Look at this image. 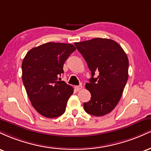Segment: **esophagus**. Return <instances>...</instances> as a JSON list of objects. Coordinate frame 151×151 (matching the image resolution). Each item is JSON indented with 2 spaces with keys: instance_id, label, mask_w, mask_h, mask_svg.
Wrapping results in <instances>:
<instances>
[{
  "instance_id": "obj_1",
  "label": "esophagus",
  "mask_w": 151,
  "mask_h": 151,
  "mask_svg": "<svg viewBox=\"0 0 151 151\" xmlns=\"http://www.w3.org/2000/svg\"><path fill=\"white\" fill-rule=\"evenodd\" d=\"M74 89L77 91H79L80 90L82 89V86L81 85H79V86H75V87H74Z\"/></svg>"
}]
</instances>
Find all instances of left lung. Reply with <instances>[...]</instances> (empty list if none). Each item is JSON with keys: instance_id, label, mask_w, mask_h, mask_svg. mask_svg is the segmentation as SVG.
<instances>
[{"instance_id": "obj_1", "label": "left lung", "mask_w": 151, "mask_h": 151, "mask_svg": "<svg viewBox=\"0 0 151 151\" xmlns=\"http://www.w3.org/2000/svg\"><path fill=\"white\" fill-rule=\"evenodd\" d=\"M78 51L91 72L86 89L91 100L84 103L87 114L101 116L110 113L118 104L129 77V59L116 42L106 38H94L75 42ZM99 73L96 78L95 72Z\"/></svg>"}]
</instances>
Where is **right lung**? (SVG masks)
Here are the masks:
<instances>
[{
	"instance_id": "1",
	"label": "right lung",
	"mask_w": 151,
	"mask_h": 151,
	"mask_svg": "<svg viewBox=\"0 0 151 151\" xmlns=\"http://www.w3.org/2000/svg\"><path fill=\"white\" fill-rule=\"evenodd\" d=\"M75 50L72 44L47 42L31 49L23 59L22 82L32 106L43 116L52 119L65 113L74 89L59 77Z\"/></svg>"
}]
</instances>
